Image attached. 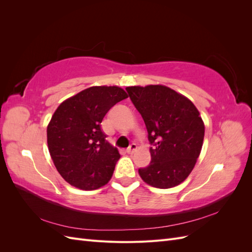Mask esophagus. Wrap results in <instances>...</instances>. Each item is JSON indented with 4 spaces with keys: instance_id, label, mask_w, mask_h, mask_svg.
Wrapping results in <instances>:
<instances>
[{
    "instance_id": "1",
    "label": "esophagus",
    "mask_w": 252,
    "mask_h": 252,
    "mask_svg": "<svg viewBox=\"0 0 252 252\" xmlns=\"http://www.w3.org/2000/svg\"><path fill=\"white\" fill-rule=\"evenodd\" d=\"M136 148H138V146H136V144H135V143H132V144L129 145V147L126 149V151L128 152V154H133L134 150H135Z\"/></svg>"
}]
</instances>
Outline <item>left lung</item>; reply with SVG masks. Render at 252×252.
Masks as SVG:
<instances>
[{
	"label": "left lung",
	"instance_id": "1",
	"mask_svg": "<svg viewBox=\"0 0 252 252\" xmlns=\"http://www.w3.org/2000/svg\"><path fill=\"white\" fill-rule=\"evenodd\" d=\"M126 90L152 145L150 164L139 169L141 178L162 189L181 184L192 171L203 146L205 127L199 110L186 96L163 85Z\"/></svg>",
	"mask_w": 252,
	"mask_h": 252
}]
</instances>
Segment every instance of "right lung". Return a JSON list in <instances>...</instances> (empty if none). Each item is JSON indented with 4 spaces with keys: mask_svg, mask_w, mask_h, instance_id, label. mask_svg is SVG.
<instances>
[{
    "mask_svg": "<svg viewBox=\"0 0 252 252\" xmlns=\"http://www.w3.org/2000/svg\"><path fill=\"white\" fill-rule=\"evenodd\" d=\"M128 95L118 86H94L61 104L47 127L50 157L70 185L94 190L107 184L120 158L101 128L105 114Z\"/></svg>",
    "mask_w": 252,
    "mask_h": 252,
    "instance_id": "obj_1",
    "label": "right lung"
}]
</instances>
